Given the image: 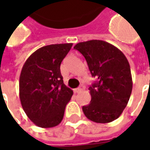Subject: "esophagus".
<instances>
[{"instance_id": "obj_1", "label": "esophagus", "mask_w": 150, "mask_h": 150, "mask_svg": "<svg viewBox=\"0 0 150 150\" xmlns=\"http://www.w3.org/2000/svg\"><path fill=\"white\" fill-rule=\"evenodd\" d=\"M82 90H83V88H75V89H74V92H75V93H79V92H80Z\"/></svg>"}]
</instances>
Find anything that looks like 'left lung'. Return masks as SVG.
I'll return each instance as SVG.
<instances>
[{"label":"left lung","instance_id":"left-lung-1","mask_svg":"<svg viewBox=\"0 0 150 150\" xmlns=\"http://www.w3.org/2000/svg\"><path fill=\"white\" fill-rule=\"evenodd\" d=\"M74 49L83 55L92 77L96 79L89 88L91 103L83 106V112L94 122H112L121 115L132 92L128 60L118 48L101 40L79 42Z\"/></svg>","mask_w":150,"mask_h":150}]
</instances>
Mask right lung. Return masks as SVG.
I'll return each instance as SVG.
<instances>
[{"mask_svg":"<svg viewBox=\"0 0 150 150\" xmlns=\"http://www.w3.org/2000/svg\"><path fill=\"white\" fill-rule=\"evenodd\" d=\"M72 43L43 46L31 54L21 69L19 96L21 106L32 122L52 128L62 121L73 91L63 83L61 62Z\"/></svg>","mask_w":150,"mask_h":150,"instance_id":"add662e5","label":"right lung"}]
</instances>
